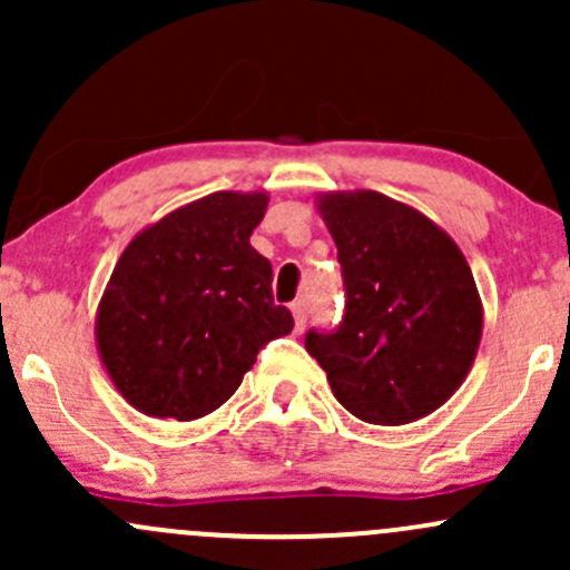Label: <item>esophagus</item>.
<instances>
[{
  "mask_svg": "<svg viewBox=\"0 0 570 570\" xmlns=\"http://www.w3.org/2000/svg\"><path fill=\"white\" fill-rule=\"evenodd\" d=\"M291 312H293V323H296V332H302V328L307 326V302L298 298V302L291 304Z\"/></svg>",
  "mask_w": 570,
  "mask_h": 570,
  "instance_id": "obj_1",
  "label": "esophagus"
}]
</instances>
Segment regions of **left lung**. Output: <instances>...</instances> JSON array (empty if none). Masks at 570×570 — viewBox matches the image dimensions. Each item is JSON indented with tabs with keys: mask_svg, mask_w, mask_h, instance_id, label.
Instances as JSON below:
<instances>
[{
	"mask_svg": "<svg viewBox=\"0 0 570 570\" xmlns=\"http://www.w3.org/2000/svg\"><path fill=\"white\" fill-rule=\"evenodd\" d=\"M345 277V317L304 347L340 405L366 424L430 415L464 383L483 304L462 249L426 214L375 189L315 198Z\"/></svg>",
	"mask_w": 570,
	"mask_h": 570,
	"instance_id": "8db88e82",
	"label": "left lung"
}]
</instances>
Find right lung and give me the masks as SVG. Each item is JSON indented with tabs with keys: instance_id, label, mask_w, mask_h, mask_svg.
I'll return each mask as SVG.
<instances>
[{
	"instance_id": "1",
	"label": "right lung",
	"mask_w": 570,
	"mask_h": 570,
	"mask_svg": "<svg viewBox=\"0 0 570 570\" xmlns=\"http://www.w3.org/2000/svg\"><path fill=\"white\" fill-rule=\"evenodd\" d=\"M266 189H219L132 236L97 304L95 340L121 396L151 419L195 421L234 396L293 317L249 244Z\"/></svg>"
}]
</instances>
